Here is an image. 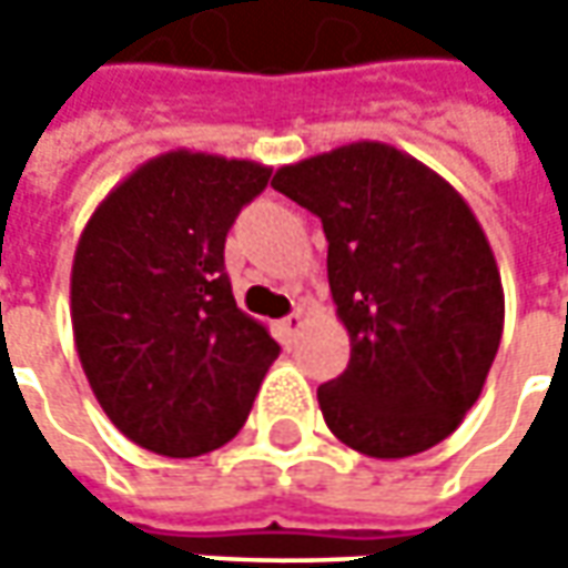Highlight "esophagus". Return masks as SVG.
<instances>
[{"label":"esophagus","mask_w":568,"mask_h":568,"mask_svg":"<svg viewBox=\"0 0 568 568\" xmlns=\"http://www.w3.org/2000/svg\"><path fill=\"white\" fill-rule=\"evenodd\" d=\"M300 325H303V318H300V313H291V316H287V318H281V325H277V328H281V335H284V341H287V344H291V341L296 338Z\"/></svg>","instance_id":"esophagus-1"}]
</instances>
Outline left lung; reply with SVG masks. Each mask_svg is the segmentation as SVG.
<instances>
[{"label": "left lung", "instance_id": "obj_1", "mask_svg": "<svg viewBox=\"0 0 568 568\" xmlns=\"http://www.w3.org/2000/svg\"><path fill=\"white\" fill-rule=\"evenodd\" d=\"M272 186L313 211L351 361L318 385L344 446L407 458L452 436L503 338V281L468 202L417 158L354 142L281 166Z\"/></svg>", "mask_w": 568, "mask_h": 568}]
</instances>
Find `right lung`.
<instances>
[{
	"label": "right lung",
	"mask_w": 568,
	"mask_h": 568,
	"mask_svg": "<svg viewBox=\"0 0 568 568\" xmlns=\"http://www.w3.org/2000/svg\"><path fill=\"white\" fill-rule=\"evenodd\" d=\"M272 166L170 151L113 189L72 262V332L122 436L166 458L230 443L281 347L233 300L224 243Z\"/></svg>",
	"instance_id": "1"
}]
</instances>
